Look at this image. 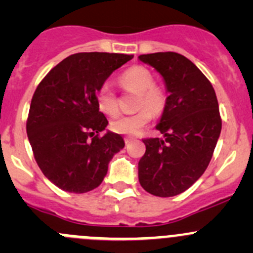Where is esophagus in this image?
Masks as SVG:
<instances>
[{"mask_svg":"<svg viewBox=\"0 0 253 253\" xmlns=\"http://www.w3.org/2000/svg\"><path fill=\"white\" fill-rule=\"evenodd\" d=\"M133 139H134L133 137H126V138H125V143H126V144H128V143H131Z\"/></svg>","mask_w":253,"mask_h":253,"instance_id":"obj_1","label":"esophagus"}]
</instances>
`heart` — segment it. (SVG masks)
<instances>
[{
	"mask_svg": "<svg viewBox=\"0 0 253 253\" xmlns=\"http://www.w3.org/2000/svg\"><path fill=\"white\" fill-rule=\"evenodd\" d=\"M120 84L126 90L138 93L137 108L138 111L131 115H121L115 117L110 122L114 132L120 134L139 133L150 121L153 113L159 114L167 105V93L160 85L154 84L153 75L149 70L142 66H134L125 71L119 78ZM95 101L99 110L106 115H116L119 111V100L110 84L104 83L98 88Z\"/></svg>",
	"mask_w": 253,
	"mask_h": 253,
	"instance_id": "obj_1",
	"label": "heart"
}]
</instances>
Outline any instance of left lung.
<instances>
[{
    "instance_id": "1",
    "label": "left lung",
    "mask_w": 253,
    "mask_h": 253,
    "mask_svg": "<svg viewBox=\"0 0 253 253\" xmlns=\"http://www.w3.org/2000/svg\"><path fill=\"white\" fill-rule=\"evenodd\" d=\"M164 79L167 105L157 129L164 138L143 139L139 183L158 197H172L190 188L206 171L221 131L215 91L185 56L155 52L138 56Z\"/></svg>"
}]
</instances>
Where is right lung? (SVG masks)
Wrapping results in <instances>:
<instances>
[{"mask_svg":"<svg viewBox=\"0 0 253 253\" xmlns=\"http://www.w3.org/2000/svg\"><path fill=\"white\" fill-rule=\"evenodd\" d=\"M132 58L124 53H75L38 85L27 134L40 170L61 190L85 193L98 187L112 157L125 147L120 134H100L109 122L99 111L95 94L115 70Z\"/></svg>","mask_w":253,"mask_h":253,"instance_id":"add662e5","label":"right lung"}]
</instances>
